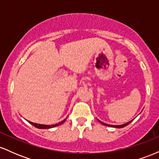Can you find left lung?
Wrapping results in <instances>:
<instances>
[{"label":"left lung","mask_w":159,"mask_h":159,"mask_svg":"<svg viewBox=\"0 0 159 159\" xmlns=\"http://www.w3.org/2000/svg\"><path fill=\"white\" fill-rule=\"evenodd\" d=\"M98 122H99V123H101L102 124V125H106V126H110V127H114V128H123V127L126 126V125H129V123H131V122H132V120H131V121L128 122V123H125V124H123V125H108V124H106V123H103V122L100 121V120H98Z\"/></svg>","instance_id":"obj_1"}]
</instances>
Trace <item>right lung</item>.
Segmentation results:
<instances>
[{"instance_id":"add662e5","label":"right lung","mask_w":159,"mask_h":159,"mask_svg":"<svg viewBox=\"0 0 159 159\" xmlns=\"http://www.w3.org/2000/svg\"><path fill=\"white\" fill-rule=\"evenodd\" d=\"M66 120H63V121H61V123H58L57 124H54V125H42V124H38V123H32V122L30 121H28L29 123H30L31 125H34V126H35L36 128H37V129H51V128H54V127H56V126H58V125H61V124H63L64 122L66 121Z\"/></svg>"}]
</instances>
